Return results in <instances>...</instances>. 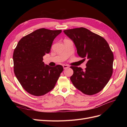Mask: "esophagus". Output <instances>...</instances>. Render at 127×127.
<instances>
[{"label": "esophagus", "instance_id": "1", "mask_svg": "<svg viewBox=\"0 0 127 127\" xmlns=\"http://www.w3.org/2000/svg\"><path fill=\"white\" fill-rule=\"evenodd\" d=\"M63 67H64V69H67V68H69V66H68V65H67V64H64L63 65Z\"/></svg>", "mask_w": 127, "mask_h": 127}]
</instances>
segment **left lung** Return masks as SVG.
<instances>
[{"mask_svg":"<svg viewBox=\"0 0 127 127\" xmlns=\"http://www.w3.org/2000/svg\"><path fill=\"white\" fill-rule=\"evenodd\" d=\"M64 33L71 39L78 56L87 59L85 70L71 66L74 74L70 80L76 88L84 94L92 95L101 91L113 73L114 57L104 38L84 28L69 29Z\"/></svg>","mask_w":127,"mask_h":127,"instance_id":"8db88e82","label":"left lung"}]
</instances>
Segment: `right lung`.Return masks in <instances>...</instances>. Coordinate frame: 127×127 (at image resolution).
I'll use <instances>...</instances> for the list:
<instances>
[{"mask_svg": "<svg viewBox=\"0 0 127 127\" xmlns=\"http://www.w3.org/2000/svg\"><path fill=\"white\" fill-rule=\"evenodd\" d=\"M61 32V30L42 28L23 37L18 42L13 53L14 71L29 94L39 96L55 87L63 67L44 65L43 57L50 51L53 41Z\"/></svg>", "mask_w": 127, "mask_h": 127, "instance_id": "obj_1", "label": "right lung"}]
</instances>
